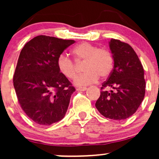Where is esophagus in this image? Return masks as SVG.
I'll return each instance as SVG.
<instances>
[{
  "instance_id": "34e87169",
  "label": "esophagus",
  "mask_w": 159,
  "mask_h": 159,
  "mask_svg": "<svg viewBox=\"0 0 159 159\" xmlns=\"http://www.w3.org/2000/svg\"><path fill=\"white\" fill-rule=\"evenodd\" d=\"M87 90V88L86 87H80V88H77V91H84Z\"/></svg>"
}]
</instances>
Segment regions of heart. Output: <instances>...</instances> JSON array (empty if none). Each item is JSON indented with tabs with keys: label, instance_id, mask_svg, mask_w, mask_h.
Masks as SVG:
<instances>
[{
	"label": "heart",
	"instance_id": "b5f03b06",
	"mask_svg": "<svg viewBox=\"0 0 159 159\" xmlns=\"http://www.w3.org/2000/svg\"><path fill=\"white\" fill-rule=\"evenodd\" d=\"M72 54L77 61H84V73L75 78L74 83L77 86H87L98 81L99 76L107 78L114 68V57L108 49L98 48L88 42L75 46ZM59 72L68 79H73L77 74L76 66L65 54H61L57 59Z\"/></svg>",
	"mask_w": 159,
	"mask_h": 159
}]
</instances>
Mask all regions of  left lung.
Wrapping results in <instances>:
<instances>
[{
  "label": "left lung",
  "instance_id": "obj_1",
  "mask_svg": "<svg viewBox=\"0 0 159 159\" xmlns=\"http://www.w3.org/2000/svg\"><path fill=\"white\" fill-rule=\"evenodd\" d=\"M114 68L102 84L100 97L95 103L98 111L107 118L125 120L137 111L145 97L144 69L135 51L127 43L111 39ZM105 87H111V91Z\"/></svg>",
  "mask_w": 159,
  "mask_h": 159
}]
</instances>
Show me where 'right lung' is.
I'll return each instance as SVG.
<instances>
[{"mask_svg": "<svg viewBox=\"0 0 159 159\" xmlns=\"http://www.w3.org/2000/svg\"><path fill=\"white\" fill-rule=\"evenodd\" d=\"M74 43V40L39 35L20 51L14 87L22 109L40 125L61 121L68 110L75 89L59 72L57 59Z\"/></svg>", "mask_w": 159, "mask_h": 159, "instance_id": "obj_1", "label": "right lung"}]
</instances>
